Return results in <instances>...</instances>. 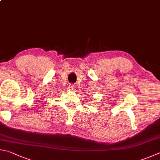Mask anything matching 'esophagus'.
Instances as JSON below:
<instances>
[{
    "mask_svg": "<svg viewBox=\"0 0 160 160\" xmlns=\"http://www.w3.org/2000/svg\"><path fill=\"white\" fill-rule=\"evenodd\" d=\"M69 88H70L71 90H73L74 89V86L72 85V84H70V85H69Z\"/></svg>",
    "mask_w": 160,
    "mask_h": 160,
    "instance_id": "esophagus-1",
    "label": "esophagus"
}]
</instances>
